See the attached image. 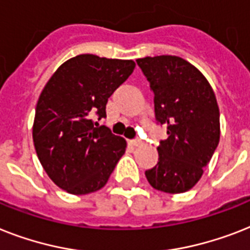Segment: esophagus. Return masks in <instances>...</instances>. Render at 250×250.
I'll list each match as a JSON object with an SVG mask.
<instances>
[{"label":"esophagus","mask_w":250,"mask_h":250,"mask_svg":"<svg viewBox=\"0 0 250 250\" xmlns=\"http://www.w3.org/2000/svg\"><path fill=\"white\" fill-rule=\"evenodd\" d=\"M129 144H131L132 146H140L143 145V141H141V140H131Z\"/></svg>","instance_id":"esophagus-1"}]
</instances>
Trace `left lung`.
I'll list each match as a JSON object with an SVG mask.
<instances>
[{"label": "left lung", "mask_w": 250, "mask_h": 250, "mask_svg": "<svg viewBox=\"0 0 250 250\" xmlns=\"http://www.w3.org/2000/svg\"><path fill=\"white\" fill-rule=\"evenodd\" d=\"M154 92L155 119L167 127L158 146L159 160L145 176L159 191L192 188L220 143V109L209 82L190 62L162 55L137 59Z\"/></svg>", "instance_id": "obj_1"}]
</instances>
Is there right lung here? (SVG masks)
<instances>
[{
    "instance_id": "add662e5",
    "label": "right lung",
    "mask_w": 250,
    "mask_h": 250,
    "mask_svg": "<svg viewBox=\"0 0 250 250\" xmlns=\"http://www.w3.org/2000/svg\"><path fill=\"white\" fill-rule=\"evenodd\" d=\"M132 60L83 54L66 60L48 79L36 107L33 143L55 185L74 195L104 188L127 143L99 121L107 99L128 78Z\"/></svg>"
}]
</instances>
